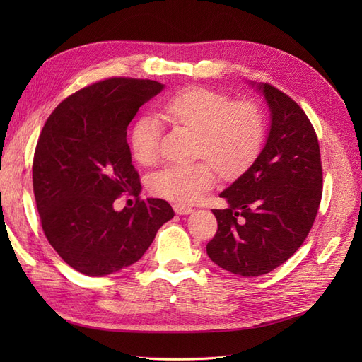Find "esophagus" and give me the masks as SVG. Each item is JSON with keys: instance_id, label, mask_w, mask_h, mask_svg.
Returning <instances> with one entry per match:
<instances>
[{"instance_id": "34e87169", "label": "esophagus", "mask_w": 362, "mask_h": 362, "mask_svg": "<svg viewBox=\"0 0 362 362\" xmlns=\"http://www.w3.org/2000/svg\"><path fill=\"white\" fill-rule=\"evenodd\" d=\"M173 210L177 214H189L193 211L192 206H185V205H181V204H175L173 205Z\"/></svg>"}]
</instances>
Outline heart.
Masks as SVG:
<instances>
[{"label":"heart","instance_id":"obj_1","mask_svg":"<svg viewBox=\"0 0 362 362\" xmlns=\"http://www.w3.org/2000/svg\"><path fill=\"white\" fill-rule=\"evenodd\" d=\"M158 115L172 125L194 131L190 164H169L149 178L151 192L180 204H189L216 182V168L229 178L246 170L259 154L266 134V117L252 101H233L210 87L193 86L172 93L158 104ZM161 128L152 116L139 117L129 133L137 163L149 166L160 154Z\"/></svg>","mask_w":362,"mask_h":362}]
</instances>
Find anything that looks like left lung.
<instances>
[{
  "mask_svg": "<svg viewBox=\"0 0 362 362\" xmlns=\"http://www.w3.org/2000/svg\"><path fill=\"white\" fill-rule=\"evenodd\" d=\"M272 112L267 144L255 163L221 193L217 231L206 245L214 264L245 278L284 264L305 242L322 201L323 170L315 129L300 105L261 84Z\"/></svg>",
  "mask_w": 362,
  "mask_h": 362,
  "instance_id": "left-lung-1",
  "label": "left lung"
}]
</instances>
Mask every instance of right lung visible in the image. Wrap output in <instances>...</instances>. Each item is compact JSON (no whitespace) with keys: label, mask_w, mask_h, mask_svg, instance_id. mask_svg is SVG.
<instances>
[{"label":"right lung","mask_w":362,"mask_h":362,"mask_svg":"<svg viewBox=\"0 0 362 362\" xmlns=\"http://www.w3.org/2000/svg\"><path fill=\"white\" fill-rule=\"evenodd\" d=\"M163 89L154 80L112 76L76 90L47 119L33 158V190L43 234L62 259L87 276L134 264L173 217L163 199H140L127 128ZM128 192L133 209L112 204Z\"/></svg>","instance_id":"1"}]
</instances>
